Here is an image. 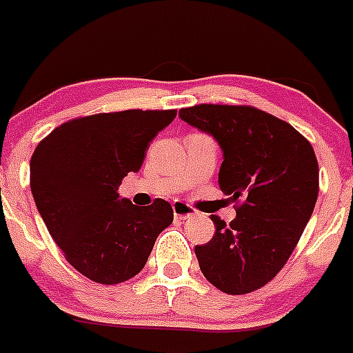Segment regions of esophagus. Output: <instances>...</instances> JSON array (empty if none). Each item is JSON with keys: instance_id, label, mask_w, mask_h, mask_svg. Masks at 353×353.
<instances>
[{"instance_id": "34e87169", "label": "esophagus", "mask_w": 353, "mask_h": 353, "mask_svg": "<svg viewBox=\"0 0 353 353\" xmlns=\"http://www.w3.org/2000/svg\"><path fill=\"white\" fill-rule=\"evenodd\" d=\"M172 207H173V216H175V219H180V221L190 219V217L195 214L194 207H190L188 203L181 201H175L172 203Z\"/></svg>"}]
</instances>
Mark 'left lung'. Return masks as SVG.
Here are the masks:
<instances>
[{
  "label": "left lung",
  "instance_id": "obj_1",
  "mask_svg": "<svg viewBox=\"0 0 353 353\" xmlns=\"http://www.w3.org/2000/svg\"><path fill=\"white\" fill-rule=\"evenodd\" d=\"M180 119L217 141L221 190L241 199L230 224L210 216L216 232L195 246L203 277L232 296L253 292L281 272L314 210V150L290 123L255 107L203 103L181 108Z\"/></svg>",
  "mask_w": 353,
  "mask_h": 353
}]
</instances>
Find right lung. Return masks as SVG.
<instances>
[{"mask_svg": "<svg viewBox=\"0 0 353 353\" xmlns=\"http://www.w3.org/2000/svg\"><path fill=\"white\" fill-rule=\"evenodd\" d=\"M176 110H123L72 119L35 148L30 188L54 241L79 274L119 284L139 274L156 238L173 223L163 199L134 205L119 197L127 173Z\"/></svg>", "mask_w": 353, "mask_h": 353, "instance_id": "1", "label": "right lung"}]
</instances>
